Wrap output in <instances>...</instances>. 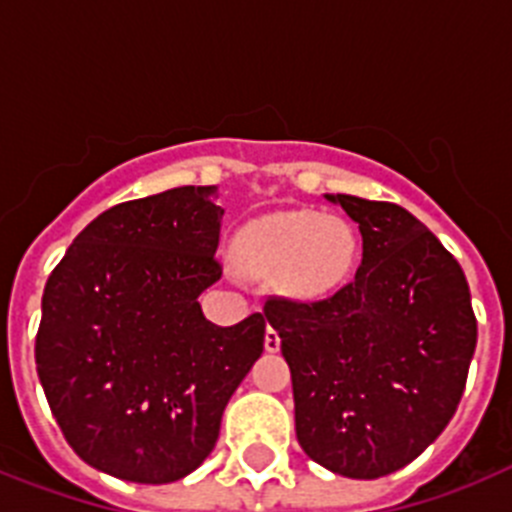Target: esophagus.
<instances>
[{"label": "esophagus", "mask_w": 512, "mask_h": 512, "mask_svg": "<svg viewBox=\"0 0 512 512\" xmlns=\"http://www.w3.org/2000/svg\"><path fill=\"white\" fill-rule=\"evenodd\" d=\"M279 346H282L279 330L274 328V325H269V328H266V351H271V354H274V351H279Z\"/></svg>", "instance_id": "obj_1"}]
</instances>
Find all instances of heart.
Segmentation results:
<instances>
[{
	"label": "heart",
	"mask_w": 512,
	"mask_h": 512,
	"mask_svg": "<svg viewBox=\"0 0 512 512\" xmlns=\"http://www.w3.org/2000/svg\"><path fill=\"white\" fill-rule=\"evenodd\" d=\"M359 241L336 215L274 212L253 220L235 241V256L253 274H277L284 292L320 297L354 271Z\"/></svg>",
	"instance_id": "obj_1"
}]
</instances>
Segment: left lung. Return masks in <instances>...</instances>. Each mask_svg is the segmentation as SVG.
<instances>
[{
    "instance_id": "1",
    "label": "left lung",
    "mask_w": 512,
    "mask_h": 512,
    "mask_svg": "<svg viewBox=\"0 0 512 512\" xmlns=\"http://www.w3.org/2000/svg\"><path fill=\"white\" fill-rule=\"evenodd\" d=\"M359 223L354 282L325 300L271 295L264 315L292 372L297 441L351 479L392 474L454 418L477 346L459 261L392 202L336 194Z\"/></svg>"
}]
</instances>
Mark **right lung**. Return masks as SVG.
Returning a JSON list of instances; mask_svg holds the SVG:
<instances>
[{
    "instance_id": "1",
    "label": "right lung",
    "mask_w": 512,
    "mask_h": 512,
    "mask_svg": "<svg viewBox=\"0 0 512 512\" xmlns=\"http://www.w3.org/2000/svg\"><path fill=\"white\" fill-rule=\"evenodd\" d=\"M212 187L120 202L74 238L43 292L35 364L51 413L89 467L138 485L187 477L215 449L266 315L210 323L223 277Z\"/></svg>"
}]
</instances>
